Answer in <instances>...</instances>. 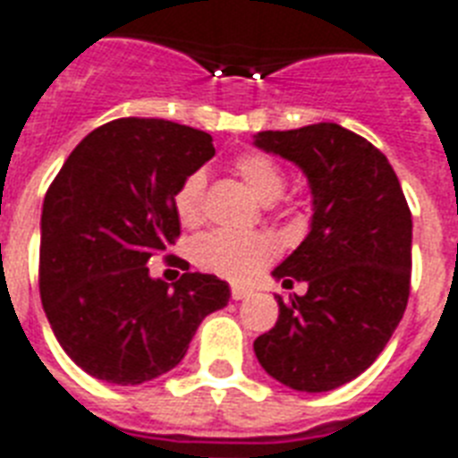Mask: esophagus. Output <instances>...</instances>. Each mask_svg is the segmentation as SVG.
I'll list each match as a JSON object with an SVG mask.
<instances>
[{
  "mask_svg": "<svg viewBox=\"0 0 458 458\" xmlns=\"http://www.w3.org/2000/svg\"><path fill=\"white\" fill-rule=\"evenodd\" d=\"M249 293H251V292H249L247 287H240V284H233V289H230V296H233V301L247 299Z\"/></svg>",
  "mask_w": 458,
  "mask_h": 458,
  "instance_id": "esophagus-1",
  "label": "esophagus"
}]
</instances>
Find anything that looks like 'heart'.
<instances>
[{
	"mask_svg": "<svg viewBox=\"0 0 458 458\" xmlns=\"http://www.w3.org/2000/svg\"><path fill=\"white\" fill-rule=\"evenodd\" d=\"M235 174L244 181L251 195L263 204L280 199L287 185L284 171L263 152H247L235 159ZM202 171H192L185 176L174 192V211L183 225H195L202 218L204 202ZM277 254V244L267 235H244L230 230H209L192 242V259L199 267L228 277L233 282H249L261 273Z\"/></svg>",
	"mask_w": 458,
	"mask_h": 458,
	"instance_id": "b5f03b06",
	"label": "heart"
}]
</instances>
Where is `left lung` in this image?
<instances>
[{"instance_id":"obj_1","label":"left lung","mask_w":458,"mask_h":458,"mask_svg":"<svg viewBox=\"0 0 458 458\" xmlns=\"http://www.w3.org/2000/svg\"><path fill=\"white\" fill-rule=\"evenodd\" d=\"M254 145L299 166L313 195L310 233L273 270L308 292L275 296L280 318L254 352L280 384L327 393L371 367L403 319L411 211L384 152L334 122L259 131Z\"/></svg>"}]
</instances>
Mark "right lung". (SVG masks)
I'll return each instance as SVG.
<instances>
[{"instance_id": "1", "label": "right lung", "mask_w": 458, "mask_h": 458, "mask_svg": "<svg viewBox=\"0 0 458 458\" xmlns=\"http://www.w3.org/2000/svg\"><path fill=\"white\" fill-rule=\"evenodd\" d=\"M214 152L199 129L122 117L89 133L48 185L42 306L63 351L91 377L117 386L162 377L199 322L228 306L216 275L183 273L169 287L148 270L181 235L174 192Z\"/></svg>"}]
</instances>
